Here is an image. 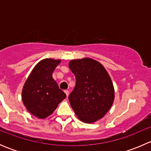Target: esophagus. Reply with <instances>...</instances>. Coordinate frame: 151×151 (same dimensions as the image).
<instances>
[{"mask_svg": "<svg viewBox=\"0 0 151 151\" xmlns=\"http://www.w3.org/2000/svg\"><path fill=\"white\" fill-rule=\"evenodd\" d=\"M64 92H65V93L66 94V96L68 97V95H69V91H68V90H65Z\"/></svg>", "mask_w": 151, "mask_h": 151, "instance_id": "obj_1", "label": "esophagus"}]
</instances>
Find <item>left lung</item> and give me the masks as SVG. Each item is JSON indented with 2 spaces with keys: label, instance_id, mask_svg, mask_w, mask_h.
<instances>
[{
  "label": "left lung",
  "instance_id": "obj_1",
  "mask_svg": "<svg viewBox=\"0 0 151 151\" xmlns=\"http://www.w3.org/2000/svg\"><path fill=\"white\" fill-rule=\"evenodd\" d=\"M76 84L68 96L70 104L80 120L91 123L106 115L115 98L113 85L107 71L93 59L72 60L68 63Z\"/></svg>",
  "mask_w": 151,
  "mask_h": 151
}]
</instances>
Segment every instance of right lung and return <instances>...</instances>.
<instances>
[{
	"mask_svg": "<svg viewBox=\"0 0 151 151\" xmlns=\"http://www.w3.org/2000/svg\"><path fill=\"white\" fill-rule=\"evenodd\" d=\"M60 60H41L30 73L22 93L23 104L32 115L45 118L51 115L66 95L52 78V72Z\"/></svg>",
	"mask_w": 151,
	"mask_h": 151,
	"instance_id": "right-lung-1",
	"label": "right lung"
}]
</instances>
